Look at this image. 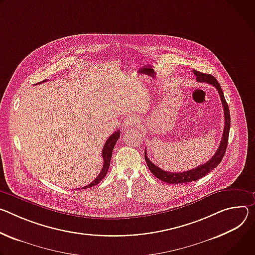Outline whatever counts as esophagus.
<instances>
[{"mask_svg":"<svg viewBox=\"0 0 255 255\" xmlns=\"http://www.w3.org/2000/svg\"><path fill=\"white\" fill-rule=\"evenodd\" d=\"M137 122H138V120H137V118L135 116H128L125 120L124 125H125L126 128H133V127H135L137 125Z\"/></svg>","mask_w":255,"mask_h":255,"instance_id":"34e87169","label":"esophagus"}]
</instances>
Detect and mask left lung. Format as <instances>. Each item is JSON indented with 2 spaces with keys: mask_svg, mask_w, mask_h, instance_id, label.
Listing matches in <instances>:
<instances>
[{
  "mask_svg": "<svg viewBox=\"0 0 255 255\" xmlns=\"http://www.w3.org/2000/svg\"><path fill=\"white\" fill-rule=\"evenodd\" d=\"M193 74L196 78L197 82L201 83H208L210 85H213V86L218 90L221 101H222V105L224 108V117H225V127H224V131H223V135H222V139L221 143L219 145V148L217 150V152L215 153V155L205 164L195 167L191 170H187L184 172H179V173H172V172H168V171H164L162 169H160L158 166H156L154 163H152L148 156H147V150L145 151V160L147 162V165L150 169V171L160 180L167 182L169 184H179V183H187V182H191L194 180L200 179L202 177H204L205 175H207L209 172H211L213 169H215L220 162L222 161L226 149H227L228 146V137H229V131H230V111H229V106L228 103L226 102V99L224 97V93L223 90L220 86V84L218 83L217 79L210 75V74H204L201 73L199 71H193Z\"/></svg>",
  "mask_w": 255,
  "mask_h": 255,
  "instance_id": "obj_1",
  "label": "left lung"
}]
</instances>
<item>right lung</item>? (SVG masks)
<instances>
[{"label": "right lung", "mask_w": 255, "mask_h": 255, "mask_svg": "<svg viewBox=\"0 0 255 255\" xmlns=\"http://www.w3.org/2000/svg\"><path fill=\"white\" fill-rule=\"evenodd\" d=\"M46 80H43L41 81L40 83H43L45 82ZM38 84V83H37ZM121 135V130H117L113 132L109 137L108 139L106 140V143L103 147V150H102V157H103V167H102V170L100 172V174L88 185L84 186L82 188H79V189H85V188H89V187H92L96 184H98L107 174V171H108V168H109V165H110V160H111V156H112V151H113V148H115L118 139Z\"/></svg>", "instance_id": "obj_1"}]
</instances>
